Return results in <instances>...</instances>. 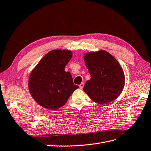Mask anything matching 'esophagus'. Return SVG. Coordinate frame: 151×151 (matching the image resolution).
Masks as SVG:
<instances>
[{
    "mask_svg": "<svg viewBox=\"0 0 151 151\" xmlns=\"http://www.w3.org/2000/svg\"><path fill=\"white\" fill-rule=\"evenodd\" d=\"M84 86V83H82L79 85V88H80V89H83Z\"/></svg>",
    "mask_w": 151,
    "mask_h": 151,
    "instance_id": "34e87169",
    "label": "esophagus"
}]
</instances>
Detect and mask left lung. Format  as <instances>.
Instances as JSON below:
<instances>
[{
  "label": "left lung",
  "instance_id": "8db88e82",
  "mask_svg": "<svg viewBox=\"0 0 151 151\" xmlns=\"http://www.w3.org/2000/svg\"><path fill=\"white\" fill-rule=\"evenodd\" d=\"M84 60L91 79L83 90L94 102L106 104L122 93L125 77L120 63L113 55L103 50L84 54Z\"/></svg>",
  "mask_w": 151,
  "mask_h": 151
}]
</instances>
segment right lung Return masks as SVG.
I'll return each instance as SVG.
<instances>
[{
	"label": "right lung",
	"mask_w": 151,
	"mask_h": 151,
	"mask_svg": "<svg viewBox=\"0 0 151 151\" xmlns=\"http://www.w3.org/2000/svg\"><path fill=\"white\" fill-rule=\"evenodd\" d=\"M72 57L68 50H53L31 72L28 88L32 98L42 107L55 110L65 105L79 86L65 67Z\"/></svg>",
	"instance_id": "obj_1"
}]
</instances>
